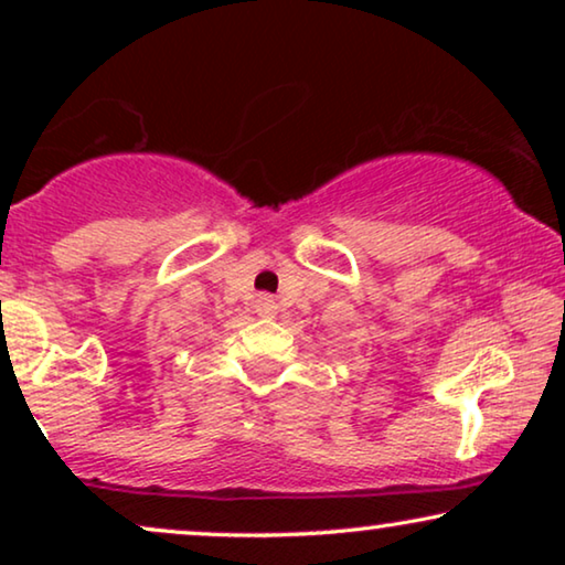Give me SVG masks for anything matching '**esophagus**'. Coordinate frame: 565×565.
Masks as SVG:
<instances>
[{
	"label": "esophagus",
	"mask_w": 565,
	"mask_h": 565,
	"mask_svg": "<svg viewBox=\"0 0 565 565\" xmlns=\"http://www.w3.org/2000/svg\"><path fill=\"white\" fill-rule=\"evenodd\" d=\"M257 313H259V316H275V313H277L275 300L269 298V296H262V298L257 300Z\"/></svg>",
	"instance_id": "obj_1"
}]
</instances>
